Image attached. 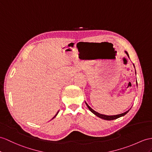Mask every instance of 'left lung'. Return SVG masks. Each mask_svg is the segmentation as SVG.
Here are the masks:
<instances>
[{"instance_id":"obj_1","label":"left lung","mask_w":152,"mask_h":152,"mask_svg":"<svg viewBox=\"0 0 152 152\" xmlns=\"http://www.w3.org/2000/svg\"><path fill=\"white\" fill-rule=\"evenodd\" d=\"M125 51V53H126V55H128V57H129V55H128V52L126 51ZM135 67V66H134ZM85 103H86V106H87V107L88 108V109L90 110L91 112L93 113L94 115H95L96 116H97L98 117H99V118H101V119H104V120H107V121H111V120H114V119H118V118H119V117H123V116H124V115H125L129 111V110H128V111H126V112H124V113H121V114H118V115H103V114H101V113H98V112H95V110H94L93 109H92L91 107L89 106L87 103H86V102H85Z\"/></svg>"}]
</instances>
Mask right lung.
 Returning a JSON list of instances; mask_svg holds the SVG:
<instances>
[{
  "instance_id": "obj_1",
  "label": "right lung",
  "mask_w": 152,
  "mask_h": 152,
  "mask_svg": "<svg viewBox=\"0 0 152 152\" xmlns=\"http://www.w3.org/2000/svg\"><path fill=\"white\" fill-rule=\"evenodd\" d=\"M58 112H59V111H58V112H57V113H56V115H55V116H54V117H53V118H52V119H54V118H55V117H56V116H57V114H58Z\"/></svg>"
}]
</instances>
